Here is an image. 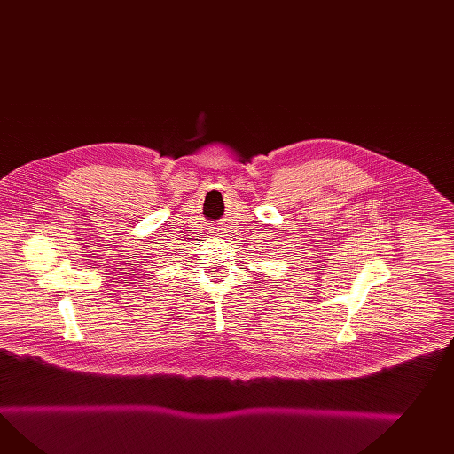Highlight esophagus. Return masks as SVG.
<instances>
[{
  "instance_id": "obj_1",
  "label": "esophagus",
  "mask_w": 454,
  "mask_h": 454,
  "mask_svg": "<svg viewBox=\"0 0 454 454\" xmlns=\"http://www.w3.org/2000/svg\"><path fill=\"white\" fill-rule=\"evenodd\" d=\"M216 236H220V238H222V236H224V234H223V232L220 231V230H216Z\"/></svg>"
}]
</instances>
